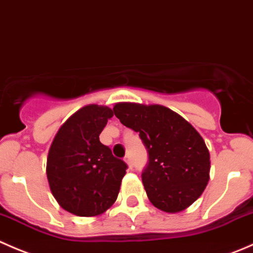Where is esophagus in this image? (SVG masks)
I'll return each mask as SVG.
<instances>
[{"label":"esophagus","mask_w":253,"mask_h":253,"mask_svg":"<svg viewBox=\"0 0 253 253\" xmlns=\"http://www.w3.org/2000/svg\"><path fill=\"white\" fill-rule=\"evenodd\" d=\"M124 161L126 162L127 166H129V169H131V167H132V164H131V159H130L129 155H126V156L124 157Z\"/></svg>","instance_id":"esophagus-1"}]
</instances>
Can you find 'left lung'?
Segmentation results:
<instances>
[{
    "label": "left lung",
    "mask_w": 253,
    "mask_h": 253,
    "mask_svg": "<svg viewBox=\"0 0 253 253\" xmlns=\"http://www.w3.org/2000/svg\"><path fill=\"white\" fill-rule=\"evenodd\" d=\"M114 114L139 132L149 155L141 173L150 202L166 212L188 208L209 181L211 155L203 137L186 119L159 104L117 103Z\"/></svg>",
    "instance_id": "8db88e82"
}]
</instances>
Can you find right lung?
I'll list each match as a JSON object with an SVG mask.
<instances>
[{
    "instance_id": "1",
    "label": "right lung",
    "mask_w": 253,
    "mask_h": 253,
    "mask_svg": "<svg viewBox=\"0 0 253 253\" xmlns=\"http://www.w3.org/2000/svg\"><path fill=\"white\" fill-rule=\"evenodd\" d=\"M112 117L108 107H84L62 124L50 146L46 176L51 193L77 216L101 215L118 197L127 165L99 141Z\"/></svg>"
}]
</instances>
